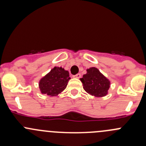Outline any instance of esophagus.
<instances>
[{
    "label": "esophagus",
    "mask_w": 146,
    "mask_h": 146,
    "mask_svg": "<svg viewBox=\"0 0 146 146\" xmlns=\"http://www.w3.org/2000/svg\"><path fill=\"white\" fill-rule=\"evenodd\" d=\"M73 77L76 78H80L81 77V75H80V73H78V74H76V76H74Z\"/></svg>",
    "instance_id": "obj_1"
}]
</instances>
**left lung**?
<instances>
[{"label": "left lung", "mask_w": 146, "mask_h": 146, "mask_svg": "<svg viewBox=\"0 0 146 146\" xmlns=\"http://www.w3.org/2000/svg\"><path fill=\"white\" fill-rule=\"evenodd\" d=\"M87 73L80 78L83 89L88 94L97 98H102L108 94L110 80L95 67L87 69Z\"/></svg>", "instance_id": "1"}]
</instances>
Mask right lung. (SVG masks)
Masks as SVG:
<instances>
[{"mask_svg": "<svg viewBox=\"0 0 146 146\" xmlns=\"http://www.w3.org/2000/svg\"><path fill=\"white\" fill-rule=\"evenodd\" d=\"M70 79L68 70L62 67L55 66L39 80L41 93L50 97L57 96L66 89Z\"/></svg>", "mask_w": 146, "mask_h": 146, "instance_id": "obj_1", "label": "right lung"}]
</instances>
